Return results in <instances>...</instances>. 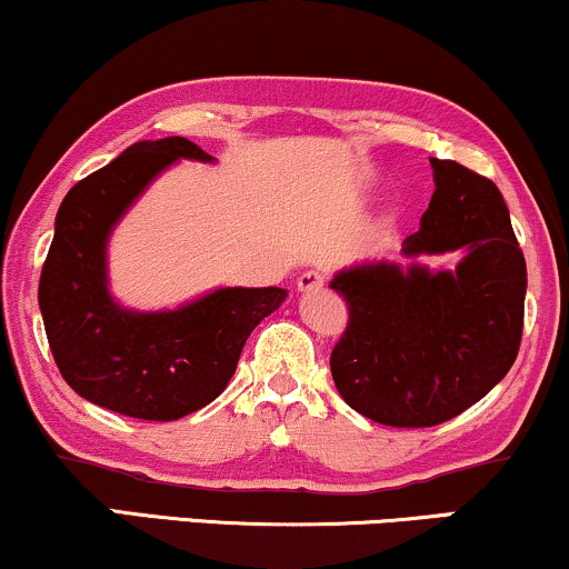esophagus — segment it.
<instances>
[{
    "mask_svg": "<svg viewBox=\"0 0 569 569\" xmlns=\"http://www.w3.org/2000/svg\"><path fill=\"white\" fill-rule=\"evenodd\" d=\"M327 284V274L323 271H302V274L298 277V290L300 292H316L321 290V287Z\"/></svg>",
    "mask_w": 569,
    "mask_h": 569,
    "instance_id": "esophagus-1",
    "label": "esophagus"
}]
</instances>
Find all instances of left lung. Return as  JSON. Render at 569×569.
<instances>
[{"mask_svg":"<svg viewBox=\"0 0 569 569\" xmlns=\"http://www.w3.org/2000/svg\"><path fill=\"white\" fill-rule=\"evenodd\" d=\"M433 190L402 256L460 253L455 269L373 261L329 287L348 302L331 379L360 416L423 429L491 392L520 350L526 258L499 188L449 159H431Z\"/></svg>","mask_w":569,"mask_h":569,"instance_id":"left-lung-1","label":"left lung"}]
</instances>
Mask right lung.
Masks as SVG:
<instances>
[{"label":"right lung","mask_w":569,"mask_h":569,"mask_svg":"<svg viewBox=\"0 0 569 569\" xmlns=\"http://www.w3.org/2000/svg\"><path fill=\"white\" fill-rule=\"evenodd\" d=\"M180 159L213 161L188 138L140 140L64 196L39 306L59 373L83 400L140 420H177L217 400L242 345L287 298L282 287H219L174 311L114 300L107 246L132 203Z\"/></svg>","instance_id":"right-lung-1"}]
</instances>
